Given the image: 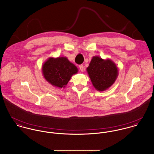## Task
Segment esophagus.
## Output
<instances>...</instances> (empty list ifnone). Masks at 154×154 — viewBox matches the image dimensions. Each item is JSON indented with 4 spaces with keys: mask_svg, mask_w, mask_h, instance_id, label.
Masks as SVG:
<instances>
[{
    "mask_svg": "<svg viewBox=\"0 0 154 154\" xmlns=\"http://www.w3.org/2000/svg\"><path fill=\"white\" fill-rule=\"evenodd\" d=\"M79 69H80V70L81 71V72H83L84 71V66L83 65H80L79 66Z\"/></svg>",
    "mask_w": 154,
    "mask_h": 154,
    "instance_id": "34e87169",
    "label": "esophagus"
}]
</instances>
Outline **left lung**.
I'll return each mask as SVG.
<instances>
[{
	"mask_svg": "<svg viewBox=\"0 0 154 154\" xmlns=\"http://www.w3.org/2000/svg\"><path fill=\"white\" fill-rule=\"evenodd\" d=\"M87 71L93 87L99 91L109 88L118 76V68L113 61L98 56L92 58Z\"/></svg>",
	"mask_w": 154,
	"mask_h": 154,
	"instance_id": "left-lung-1",
	"label": "left lung"
}]
</instances>
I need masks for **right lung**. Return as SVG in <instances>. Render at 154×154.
<instances>
[{
    "label": "right lung",
    "instance_id": "obj_1",
    "mask_svg": "<svg viewBox=\"0 0 154 154\" xmlns=\"http://www.w3.org/2000/svg\"><path fill=\"white\" fill-rule=\"evenodd\" d=\"M45 80L54 87L65 88L72 76L77 73L78 69L66 57H50L42 67Z\"/></svg>",
    "mask_w": 154,
    "mask_h": 154
}]
</instances>
